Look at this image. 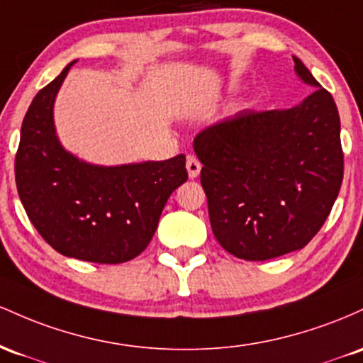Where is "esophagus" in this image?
Instances as JSON below:
<instances>
[{
	"mask_svg": "<svg viewBox=\"0 0 363 363\" xmlns=\"http://www.w3.org/2000/svg\"><path fill=\"white\" fill-rule=\"evenodd\" d=\"M201 168H202V164L197 157H194V156L186 157V171H189L190 178H197L199 173H201Z\"/></svg>",
	"mask_w": 363,
	"mask_h": 363,
	"instance_id": "34e87169",
	"label": "esophagus"
}]
</instances>
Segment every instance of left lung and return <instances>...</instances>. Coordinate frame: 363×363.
Wrapping results in <instances>:
<instances>
[{
  "instance_id": "left-lung-1",
  "label": "left lung",
  "mask_w": 363,
  "mask_h": 363,
  "mask_svg": "<svg viewBox=\"0 0 363 363\" xmlns=\"http://www.w3.org/2000/svg\"><path fill=\"white\" fill-rule=\"evenodd\" d=\"M293 61L300 79L317 87L302 104L245 109L194 140L213 233L238 259L267 260L303 248L343 182L335 99L302 61Z\"/></svg>"
}]
</instances>
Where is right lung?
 <instances>
[{
    "label": "right lung",
    "mask_w": 363,
    "mask_h": 363,
    "mask_svg": "<svg viewBox=\"0 0 363 363\" xmlns=\"http://www.w3.org/2000/svg\"><path fill=\"white\" fill-rule=\"evenodd\" d=\"M75 61L34 97L22 123L15 182L39 235L67 257L121 264L145 250L169 195L186 182L185 156L101 168L60 145L52 103Z\"/></svg>",
    "instance_id": "obj_1"
}]
</instances>
